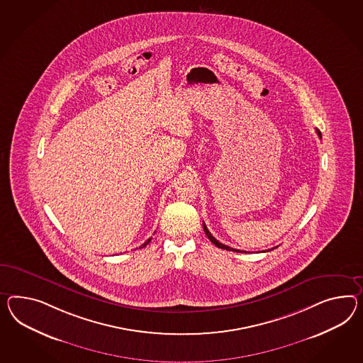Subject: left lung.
Segmentation results:
<instances>
[{
	"label": "left lung",
	"mask_w": 363,
	"mask_h": 363,
	"mask_svg": "<svg viewBox=\"0 0 363 363\" xmlns=\"http://www.w3.org/2000/svg\"><path fill=\"white\" fill-rule=\"evenodd\" d=\"M317 131V135H318V137H320V138H321V131L320 130H316ZM203 226H204V232H205V234H206V237H208V238H209V240H211V242H212V243H213V245H216V246H217V247H220V249H223V250H229V251H237V252H240V251L241 250H237V249H233V247H229V246H226V245H223V243H221V242H218L217 241V240H216V238H214L213 235H212V234H211V232H209V230H208V228H206V225H203ZM274 249H277V247H274ZM269 250H272V249H269ZM269 250H267V251H269ZM241 252H246V251H241Z\"/></svg>",
	"instance_id": "obj_1"
}]
</instances>
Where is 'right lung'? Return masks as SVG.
Here are the masks:
<instances>
[{"mask_svg": "<svg viewBox=\"0 0 363 363\" xmlns=\"http://www.w3.org/2000/svg\"><path fill=\"white\" fill-rule=\"evenodd\" d=\"M150 241H151V238H149V240H147V241L145 242V243H143V245H140V249H142V247H145V246H147V245H149V243H150Z\"/></svg>", "mask_w": 363, "mask_h": 363, "instance_id": "1", "label": "right lung"}]
</instances>
